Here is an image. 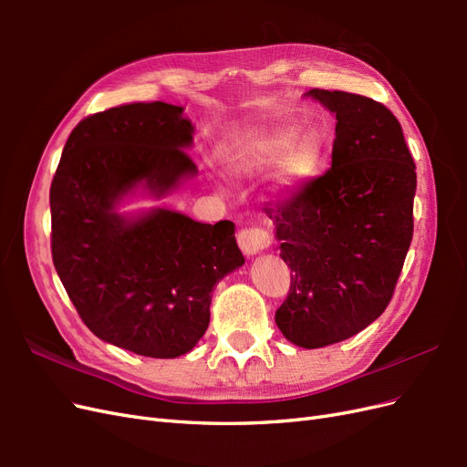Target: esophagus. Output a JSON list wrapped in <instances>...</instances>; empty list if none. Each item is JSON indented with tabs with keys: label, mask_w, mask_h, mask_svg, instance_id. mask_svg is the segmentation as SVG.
Returning <instances> with one entry per match:
<instances>
[{
	"label": "esophagus",
	"mask_w": 467,
	"mask_h": 467,
	"mask_svg": "<svg viewBox=\"0 0 467 467\" xmlns=\"http://www.w3.org/2000/svg\"><path fill=\"white\" fill-rule=\"evenodd\" d=\"M237 244L244 253H247V255H255V253L266 249L273 244V237L266 230L259 228V225H251V228L239 230Z\"/></svg>",
	"instance_id": "esophagus-1"
}]
</instances>
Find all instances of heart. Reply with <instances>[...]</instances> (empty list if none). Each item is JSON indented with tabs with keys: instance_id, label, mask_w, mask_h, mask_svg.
I'll return each mask as SVG.
<instances>
[{
	"instance_id": "b5f03b06",
	"label": "heart",
	"mask_w": 467,
	"mask_h": 467,
	"mask_svg": "<svg viewBox=\"0 0 467 467\" xmlns=\"http://www.w3.org/2000/svg\"><path fill=\"white\" fill-rule=\"evenodd\" d=\"M323 155L325 144L319 134L306 132L298 136V129L285 126L253 140L242 153V163L247 169L280 165L282 182L296 185L317 175Z\"/></svg>"
}]
</instances>
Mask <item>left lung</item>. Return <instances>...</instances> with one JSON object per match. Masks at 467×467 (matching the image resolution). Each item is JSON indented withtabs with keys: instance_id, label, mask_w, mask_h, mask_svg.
<instances>
[{
	"instance_id": "1",
	"label": "left lung",
	"mask_w": 467,
	"mask_h": 467,
	"mask_svg": "<svg viewBox=\"0 0 467 467\" xmlns=\"http://www.w3.org/2000/svg\"><path fill=\"white\" fill-rule=\"evenodd\" d=\"M309 95L335 112L331 167L265 212L292 271L275 321L294 345L319 348L357 335L388 307L413 239L417 173L386 105L347 91Z\"/></svg>"
}]
</instances>
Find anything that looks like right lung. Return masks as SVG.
<instances>
[{"instance_id":"obj_1","label":"right lung","mask_w":467,"mask_h":467,"mask_svg":"<svg viewBox=\"0 0 467 467\" xmlns=\"http://www.w3.org/2000/svg\"><path fill=\"white\" fill-rule=\"evenodd\" d=\"M191 142L181 107H112L72 130L50 185L52 261L69 300L93 335L142 357L175 358L199 343L212 290L245 263L230 220L112 210L138 182L163 194L192 175Z\"/></svg>"}]
</instances>
